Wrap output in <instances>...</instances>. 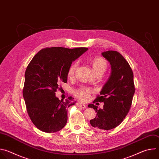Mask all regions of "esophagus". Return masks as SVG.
I'll use <instances>...</instances> for the list:
<instances>
[{"mask_svg":"<svg viewBox=\"0 0 159 159\" xmlns=\"http://www.w3.org/2000/svg\"><path fill=\"white\" fill-rule=\"evenodd\" d=\"M77 105L79 107H82V108H83V109H85V108L87 107L86 105H85V104H82V103H80V102H77Z\"/></svg>","mask_w":159,"mask_h":159,"instance_id":"obj_1","label":"esophagus"}]
</instances>
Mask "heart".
<instances>
[{
	"instance_id": "b5f03b06",
	"label": "heart",
	"mask_w": 159,
	"mask_h": 159,
	"mask_svg": "<svg viewBox=\"0 0 159 159\" xmlns=\"http://www.w3.org/2000/svg\"><path fill=\"white\" fill-rule=\"evenodd\" d=\"M78 66V62L74 61L70 65L69 71H68V75L69 76H72L74 74V72ZM107 68V63L104 59L101 57L95 58L92 61V69L93 72H104ZM90 90L88 88L82 87L78 90L76 92V96L80 99L81 100H87L90 95Z\"/></svg>"
}]
</instances>
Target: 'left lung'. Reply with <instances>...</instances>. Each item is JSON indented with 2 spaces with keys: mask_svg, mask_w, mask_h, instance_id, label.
Instances as JSON below:
<instances>
[{
  "mask_svg": "<svg viewBox=\"0 0 159 159\" xmlns=\"http://www.w3.org/2000/svg\"><path fill=\"white\" fill-rule=\"evenodd\" d=\"M110 63L111 75L94 101L102 102V109L93 104L88 105L97 115L90 120L92 126L110 130L118 126L125 118L131 107L134 94L133 74L124 57L118 52L109 50L101 53Z\"/></svg>",
  "mask_w": 159,
  "mask_h": 159,
  "instance_id": "left-lung-1",
  "label": "left lung"
}]
</instances>
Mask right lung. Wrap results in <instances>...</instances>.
<instances>
[{
	"label": "right lung",
	"instance_id": "add662e5",
	"mask_svg": "<svg viewBox=\"0 0 159 159\" xmlns=\"http://www.w3.org/2000/svg\"><path fill=\"white\" fill-rule=\"evenodd\" d=\"M87 48L52 47L41 50L29 63L25 72L23 98L28 115L41 131L55 133L67 122V108L76 101L72 97L59 100L55 96L60 82L66 83L68 71Z\"/></svg>",
	"mask_w": 159,
	"mask_h": 159
}]
</instances>
